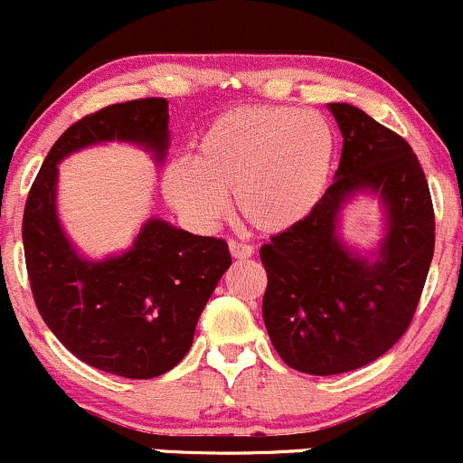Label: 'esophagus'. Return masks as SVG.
Instances as JSON below:
<instances>
[{
    "instance_id": "esophagus-1",
    "label": "esophagus",
    "mask_w": 463,
    "mask_h": 463,
    "mask_svg": "<svg viewBox=\"0 0 463 463\" xmlns=\"http://www.w3.org/2000/svg\"><path fill=\"white\" fill-rule=\"evenodd\" d=\"M230 251L233 259H251V256H254V247L238 241H230Z\"/></svg>"
}]
</instances>
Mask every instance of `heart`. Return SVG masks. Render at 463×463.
<instances>
[{"instance_id": "heart-1", "label": "heart", "mask_w": 463, "mask_h": 463, "mask_svg": "<svg viewBox=\"0 0 463 463\" xmlns=\"http://www.w3.org/2000/svg\"><path fill=\"white\" fill-rule=\"evenodd\" d=\"M335 151V131L318 113L276 104L236 107L204 128L192 160L166 166L162 194L198 230L218 225L233 192L251 227L288 232L326 196Z\"/></svg>"}]
</instances>
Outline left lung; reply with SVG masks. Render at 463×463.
<instances>
[{
	"label": "left lung",
	"instance_id": "left-lung-1",
	"mask_svg": "<svg viewBox=\"0 0 463 463\" xmlns=\"http://www.w3.org/2000/svg\"><path fill=\"white\" fill-rule=\"evenodd\" d=\"M327 109L343 136L335 183L303 222L260 247L271 345L289 368L317 376L364 368L403 336L435 251L430 192L408 142L352 104ZM356 195H374L384 212L374 250L340 233Z\"/></svg>",
	"mask_w": 463,
	"mask_h": 463
}]
</instances>
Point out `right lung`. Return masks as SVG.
Here are the masks:
<instances>
[{
	"label": "right lung",
	"instance_id": "1",
	"mask_svg": "<svg viewBox=\"0 0 463 463\" xmlns=\"http://www.w3.org/2000/svg\"><path fill=\"white\" fill-rule=\"evenodd\" d=\"M104 142L142 146L162 162L171 142L169 102L111 104L61 133L24 209L28 279L44 323L80 361L125 379H154L189 352L232 254L222 238L196 236L154 216L128 250L104 259L84 256L57 213V165Z\"/></svg>",
	"mask_w": 463,
	"mask_h": 463
}]
</instances>
